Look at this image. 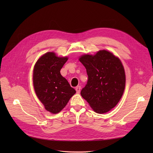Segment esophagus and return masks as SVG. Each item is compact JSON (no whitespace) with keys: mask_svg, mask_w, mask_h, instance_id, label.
<instances>
[{"mask_svg":"<svg viewBox=\"0 0 153 153\" xmlns=\"http://www.w3.org/2000/svg\"><path fill=\"white\" fill-rule=\"evenodd\" d=\"M75 89H76V91L77 93H80V90H81V87L80 86H77L75 88Z\"/></svg>","mask_w":153,"mask_h":153,"instance_id":"obj_1","label":"esophagus"}]
</instances>
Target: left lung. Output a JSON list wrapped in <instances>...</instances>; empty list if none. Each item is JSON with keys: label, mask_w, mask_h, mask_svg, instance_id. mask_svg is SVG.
<instances>
[{"label": "left lung", "mask_w": 153, "mask_h": 153, "mask_svg": "<svg viewBox=\"0 0 153 153\" xmlns=\"http://www.w3.org/2000/svg\"><path fill=\"white\" fill-rule=\"evenodd\" d=\"M86 69L87 84L81 96L95 112H109L119 102L126 85L124 68L120 59L106 50L84 54L78 59Z\"/></svg>", "instance_id": "obj_1"}]
</instances>
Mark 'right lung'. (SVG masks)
<instances>
[{
    "label": "right lung",
    "mask_w": 153,
    "mask_h": 153,
    "mask_svg": "<svg viewBox=\"0 0 153 153\" xmlns=\"http://www.w3.org/2000/svg\"><path fill=\"white\" fill-rule=\"evenodd\" d=\"M68 59L67 56L60 57L48 52L41 55L34 66V91L46 110L51 114L61 112L76 93L60 72Z\"/></svg>",
    "instance_id": "1"
}]
</instances>
